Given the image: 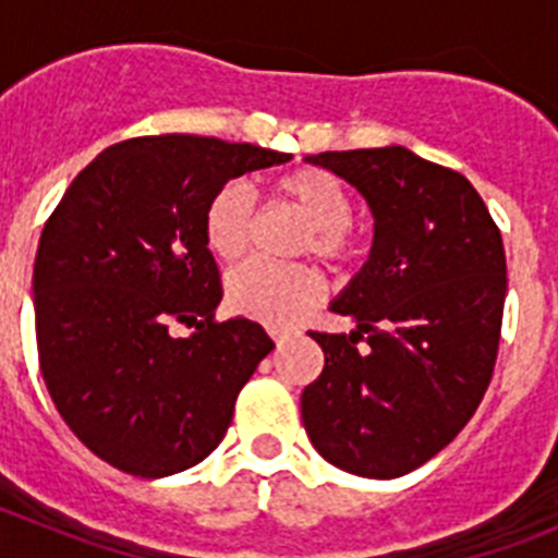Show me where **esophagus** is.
I'll return each instance as SVG.
<instances>
[{
	"instance_id": "esophagus-1",
	"label": "esophagus",
	"mask_w": 558,
	"mask_h": 558,
	"mask_svg": "<svg viewBox=\"0 0 558 558\" xmlns=\"http://www.w3.org/2000/svg\"><path fill=\"white\" fill-rule=\"evenodd\" d=\"M270 338H274L276 340V347H282V343H284V340H288L290 338V332H288V329H270Z\"/></svg>"
}]
</instances>
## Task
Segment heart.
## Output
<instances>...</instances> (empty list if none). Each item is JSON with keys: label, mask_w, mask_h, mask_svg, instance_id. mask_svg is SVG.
Here are the masks:
<instances>
[{"label": "heart", "mask_w": 558, "mask_h": 558, "mask_svg": "<svg viewBox=\"0 0 558 558\" xmlns=\"http://www.w3.org/2000/svg\"><path fill=\"white\" fill-rule=\"evenodd\" d=\"M274 195L307 220L302 251H313L329 265H347L360 254V234L352 223V192L324 167H295L276 175ZM204 243L220 263H234L248 248L254 204L243 184L220 186L204 209ZM324 299L322 274L310 265L248 263L226 282V302L236 315L288 327Z\"/></svg>", "instance_id": "heart-1"}]
</instances>
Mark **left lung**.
I'll use <instances>...</instances> for the list:
<instances>
[{"instance_id": "1", "label": "left lung", "mask_w": 558, "mask_h": 558, "mask_svg": "<svg viewBox=\"0 0 558 558\" xmlns=\"http://www.w3.org/2000/svg\"><path fill=\"white\" fill-rule=\"evenodd\" d=\"M310 161L357 186L374 243L329 307L357 329L310 332L324 372L302 393L304 430L338 470L408 475L450 445L489 388L506 302L500 229L461 172L408 147Z\"/></svg>"}]
</instances>
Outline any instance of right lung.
Wrapping results in <instances>:
<instances>
[{
    "label": "right lung",
    "mask_w": 558,
    "mask_h": 558,
    "mask_svg": "<svg viewBox=\"0 0 558 558\" xmlns=\"http://www.w3.org/2000/svg\"><path fill=\"white\" fill-rule=\"evenodd\" d=\"M284 161L215 136H136L77 172L44 223L38 366L69 430L117 470L175 475L223 441L274 340L248 318H215L223 288L201 220L220 186ZM172 323L196 329L172 339Z\"/></svg>",
    "instance_id": "obj_1"
}]
</instances>
